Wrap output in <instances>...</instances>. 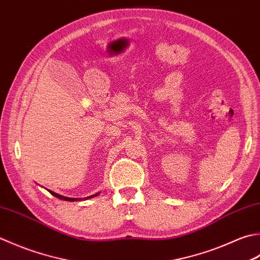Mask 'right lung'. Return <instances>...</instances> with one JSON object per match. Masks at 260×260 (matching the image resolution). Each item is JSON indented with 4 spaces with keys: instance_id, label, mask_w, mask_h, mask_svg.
I'll use <instances>...</instances> for the list:
<instances>
[{
    "instance_id": "1",
    "label": "right lung",
    "mask_w": 260,
    "mask_h": 260,
    "mask_svg": "<svg viewBox=\"0 0 260 260\" xmlns=\"http://www.w3.org/2000/svg\"><path fill=\"white\" fill-rule=\"evenodd\" d=\"M50 194H52L53 196H55V197H57V198H59V200H63V201H68V202H76V201H82L81 200V198H72V197H66V196H63V195H59V194H57V192H54V191H52V190H48ZM100 194V192H96V194H94V195H92V196H89V197H85L84 200H88V198H92V197H95V196H98Z\"/></svg>"
}]
</instances>
